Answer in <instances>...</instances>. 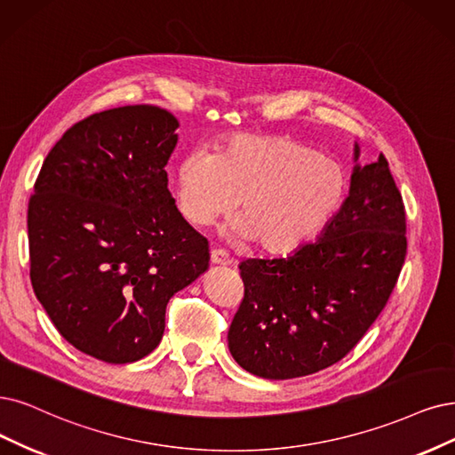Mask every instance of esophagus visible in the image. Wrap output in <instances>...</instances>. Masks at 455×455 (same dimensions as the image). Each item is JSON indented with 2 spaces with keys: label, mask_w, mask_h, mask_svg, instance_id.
Here are the masks:
<instances>
[{
  "label": "esophagus",
  "mask_w": 455,
  "mask_h": 455,
  "mask_svg": "<svg viewBox=\"0 0 455 455\" xmlns=\"http://www.w3.org/2000/svg\"><path fill=\"white\" fill-rule=\"evenodd\" d=\"M210 260H212V264H221V266L230 264V257L225 249H213L210 255Z\"/></svg>",
  "instance_id": "1"
}]
</instances>
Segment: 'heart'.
Masks as SVG:
<instances>
[{
  "label": "heart",
  "instance_id": "1",
  "mask_svg": "<svg viewBox=\"0 0 455 455\" xmlns=\"http://www.w3.org/2000/svg\"><path fill=\"white\" fill-rule=\"evenodd\" d=\"M347 191L343 166L309 146L274 134H238L215 156L193 151L178 168V202L189 223L206 227L238 206L230 227L270 253L291 251L321 230Z\"/></svg>",
  "mask_w": 455,
  "mask_h": 455
}]
</instances>
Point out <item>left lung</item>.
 Returning a JSON list of instances; mask_svg holds the SVG:
<instances>
[{
  "label": "left lung",
  "instance_id": "1",
  "mask_svg": "<svg viewBox=\"0 0 455 455\" xmlns=\"http://www.w3.org/2000/svg\"><path fill=\"white\" fill-rule=\"evenodd\" d=\"M405 232L388 161L380 154L356 164L350 193L321 238L284 259L240 264L243 299L228 330L232 358L274 380L338 363L388 304L407 255Z\"/></svg>",
  "mask_w": 455,
  "mask_h": 455
}]
</instances>
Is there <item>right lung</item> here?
Listing matches in <instances>:
<instances>
[{
	"mask_svg": "<svg viewBox=\"0 0 455 455\" xmlns=\"http://www.w3.org/2000/svg\"><path fill=\"white\" fill-rule=\"evenodd\" d=\"M178 120L132 105L84 117L46 156L28 206L33 292L75 348L108 363L148 356L166 304L208 270L164 166Z\"/></svg>",
	"mask_w": 455,
	"mask_h": 455,
	"instance_id": "add662e5",
	"label": "right lung"
}]
</instances>
